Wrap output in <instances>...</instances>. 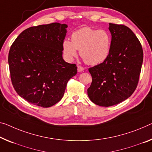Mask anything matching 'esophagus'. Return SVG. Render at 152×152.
Wrapping results in <instances>:
<instances>
[{
  "label": "esophagus",
  "mask_w": 152,
  "mask_h": 152,
  "mask_svg": "<svg viewBox=\"0 0 152 152\" xmlns=\"http://www.w3.org/2000/svg\"><path fill=\"white\" fill-rule=\"evenodd\" d=\"M83 70H84L83 67L81 66H77V71L78 72H82V71H83Z\"/></svg>",
  "instance_id": "esophagus-1"
}]
</instances>
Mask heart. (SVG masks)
<instances>
[{
    "label": "heart",
    "instance_id": "obj_1",
    "mask_svg": "<svg viewBox=\"0 0 152 152\" xmlns=\"http://www.w3.org/2000/svg\"><path fill=\"white\" fill-rule=\"evenodd\" d=\"M111 43V37L107 30L83 27L72 34L71 41L64 40L63 53L66 60L71 62L79 50V54L86 64L97 65L109 56Z\"/></svg>",
    "mask_w": 152,
    "mask_h": 152
}]
</instances>
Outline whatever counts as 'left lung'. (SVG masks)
<instances>
[{"label": "left lung", "instance_id": "8db88e82", "mask_svg": "<svg viewBox=\"0 0 152 152\" xmlns=\"http://www.w3.org/2000/svg\"><path fill=\"white\" fill-rule=\"evenodd\" d=\"M111 43L109 56L89 69L92 81L88 89L91 101L102 107L118 104L136 89L143 60L139 39L129 28L109 23Z\"/></svg>", "mask_w": 152, "mask_h": 152}]
</instances>
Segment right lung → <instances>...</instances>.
Segmentation results:
<instances>
[{"label":"right lung","instance_id":"obj_1","mask_svg":"<svg viewBox=\"0 0 152 152\" xmlns=\"http://www.w3.org/2000/svg\"><path fill=\"white\" fill-rule=\"evenodd\" d=\"M67 27L55 22L28 28L11 47L8 62L13 88L30 103L54 105L63 97L69 79L77 74L76 64L62 58Z\"/></svg>","mask_w":152,"mask_h":152}]
</instances>
